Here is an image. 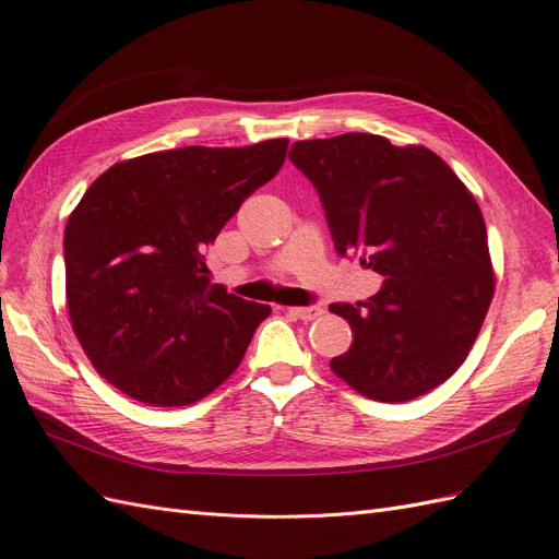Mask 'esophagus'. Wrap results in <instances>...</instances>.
Segmentation results:
<instances>
[{"mask_svg": "<svg viewBox=\"0 0 559 559\" xmlns=\"http://www.w3.org/2000/svg\"><path fill=\"white\" fill-rule=\"evenodd\" d=\"M289 312H292L294 317L302 319V321H312V319L324 314V310L317 308V306H310V308H289Z\"/></svg>", "mask_w": 559, "mask_h": 559, "instance_id": "1", "label": "esophagus"}]
</instances>
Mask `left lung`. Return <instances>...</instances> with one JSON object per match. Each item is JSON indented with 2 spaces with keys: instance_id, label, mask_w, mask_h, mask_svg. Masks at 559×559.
Returning <instances> with one entry per match:
<instances>
[{
  "instance_id": "1",
  "label": "left lung",
  "mask_w": 559,
  "mask_h": 559,
  "mask_svg": "<svg viewBox=\"0 0 559 559\" xmlns=\"http://www.w3.org/2000/svg\"><path fill=\"white\" fill-rule=\"evenodd\" d=\"M289 158L324 202L337 253L384 275L366 302L329 308L354 335L331 370L373 401L427 394L464 364L495 296L476 198L431 148L380 134L296 142Z\"/></svg>"
}]
</instances>
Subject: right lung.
Here are the masks:
<instances>
[{
    "label": "right lung",
    "mask_w": 559,
    "mask_h": 559,
    "mask_svg": "<svg viewBox=\"0 0 559 559\" xmlns=\"http://www.w3.org/2000/svg\"><path fill=\"white\" fill-rule=\"evenodd\" d=\"M286 146L282 138L121 160L67 218L72 329L97 373L126 396L179 408L240 366L270 306L212 284L202 251L280 173Z\"/></svg>",
    "instance_id": "1"
}]
</instances>
